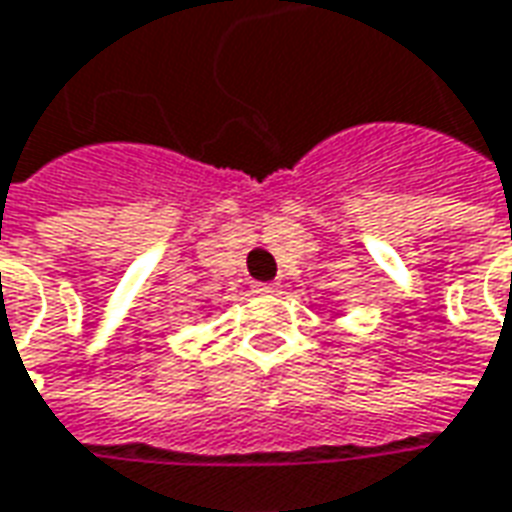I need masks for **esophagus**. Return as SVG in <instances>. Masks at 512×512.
I'll return each mask as SVG.
<instances>
[{
	"instance_id": "esophagus-1",
	"label": "esophagus",
	"mask_w": 512,
	"mask_h": 512,
	"mask_svg": "<svg viewBox=\"0 0 512 512\" xmlns=\"http://www.w3.org/2000/svg\"><path fill=\"white\" fill-rule=\"evenodd\" d=\"M277 282H257L255 285V293H277Z\"/></svg>"
}]
</instances>
